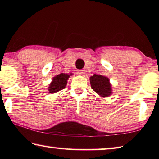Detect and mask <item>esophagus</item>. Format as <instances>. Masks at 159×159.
<instances>
[{"instance_id":"obj_1","label":"esophagus","mask_w":159,"mask_h":159,"mask_svg":"<svg viewBox=\"0 0 159 159\" xmlns=\"http://www.w3.org/2000/svg\"><path fill=\"white\" fill-rule=\"evenodd\" d=\"M77 75H79V76H85V71H83V70H78Z\"/></svg>"}]
</instances>
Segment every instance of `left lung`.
Here are the masks:
<instances>
[{
    "label": "left lung",
    "mask_w": 159,
    "mask_h": 159,
    "mask_svg": "<svg viewBox=\"0 0 159 159\" xmlns=\"http://www.w3.org/2000/svg\"><path fill=\"white\" fill-rule=\"evenodd\" d=\"M92 89L102 98H108L112 94V87L109 79L99 74H94L90 78Z\"/></svg>",
    "instance_id": "obj_1"
}]
</instances>
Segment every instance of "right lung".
<instances>
[{
    "instance_id": "1",
    "label": "right lung",
    "mask_w": 159,
    "mask_h": 159,
    "mask_svg": "<svg viewBox=\"0 0 159 159\" xmlns=\"http://www.w3.org/2000/svg\"><path fill=\"white\" fill-rule=\"evenodd\" d=\"M72 75H73L72 73L70 74L61 73L53 77L52 81L48 85V90L49 93L53 94L64 89L67 84V80H68L70 76H72Z\"/></svg>"
}]
</instances>
